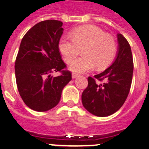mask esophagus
I'll use <instances>...</instances> for the list:
<instances>
[{
    "mask_svg": "<svg viewBox=\"0 0 149 149\" xmlns=\"http://www.w3.org/2000/svg\"><path fill=\"white\" fill-rule=\"evenodd\" d=\"M77 77H79V74L75 73V72L72 73V78H76Z\"/></svg>",
    "mask_w": 149,
    "mask_h": 149,
    "instance_id": "1",
    "label": "esophagus"
}]
</instances>
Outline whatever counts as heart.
Returning a JSON list of instances; mask_svg holds the SVG:
<instances>
[{
  "label": "heart",
  "instance_id": "heart-1",
  "mask_svg": "<svg viewBox=\"0 0 149 149\" xmlns=\"http://www.w3.org/2000/svg\"><path fill=\"white\" fill-rule=\"evenodd\" d=\"M70 36H63L59 42V50L65 62H72L83 51L84 56L71 65L75 72H85L95 65L101 70L113 61L117 53V44L113 36L105 33L97 26L85 25L74 29Z\"/></svg>",
  "mask_w": 149,
  "mask_h": 149
}]
</instances>
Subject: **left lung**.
I'll return each mask as SVG.
<instances>
[{
  "label": "left lung",
  "mask_w": 149,
  "mask_h": 149,
  "mask_svg": "<svg viewBox=\"0 0 149 149\" xmlns=\"http://www.w3.org/2000/svg\"><path fill=\"white\" fill-rule=\"evenodd\" d=\"M119 53L113 63L101 73L88 77V86L82 93V103L97 116L112 115L125 103L132 82L134 62L131 46L118 34Z\"/></svg>",
  "instance_id": "8db88e82"
}]
</instances>
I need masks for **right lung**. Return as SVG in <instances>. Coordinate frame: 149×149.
I'll return each instance as SVG.
<instances>
[{
    "instance_id": "obj_1",
    "label": "right lung",
    "mask_w": 149,
    "mask_h": 149,
    "mask_svg": "<svg viewBox=\"0 0 149 149\" xmlns=\"http://www.w3.org/2000/svg\"><path fill=\"white\" fill-rule=\"evenodd\" d=\"M63 22H40L22 38L15 63L16 84L22 100L30 109L49 110L57 105L62 90L72 80L59 50ZM59 72L57 77L51 74Z\"/></svg>"
}]
</instances>
